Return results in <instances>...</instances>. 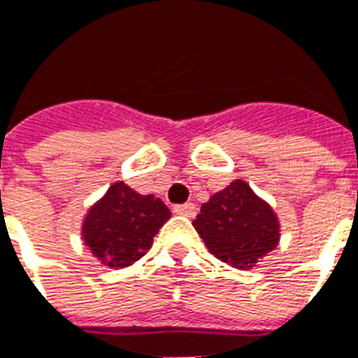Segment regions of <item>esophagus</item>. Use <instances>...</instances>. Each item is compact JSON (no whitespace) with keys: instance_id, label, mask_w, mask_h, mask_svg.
<instances>
[{"instance_id":"obj_1","label":"esophagus","mask_w":358,"mask_h":358,"mask_svg":"<svg viewBox=\"0 0 358 358\" xmlns=\"http://www.w3.org/2000/svg\"><path fill=\"white\" fill-rule=\"evenodd\" d=\"M196 205L194 203H182V205H176L173 207V213L176 215H179V217H188V218H192L196 217Z\"/></svg>"}]
</instances>
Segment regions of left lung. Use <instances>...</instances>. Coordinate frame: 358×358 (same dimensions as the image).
<instances>
[{"mask_svg": "<svg viewBox=\"0 0 358 358\" xmlns=\"http://www.w3.org/2000/svg\"><path fill=\"white\" fill-rule=\"evenodd\" d=\"M192 226L213 256L241 271L256 267L280 243L278 215L243 179L213 194Z\"/></svg>", "mask_w": 358, "mask_h": 358, "instance_id": "8db88e82", "label": "left lung"}]
</instances>
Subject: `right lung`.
Segmentation results:
<instances>
[{
	"label": "right lung",
	"mask_w": 358,
	"mask_h": 358,
	"mask_svg": "<svg viewBox=\"0 0 358 358\" xmlns=\"http://www.w3.org/2000/svg\"><path fill=\"white\" fill-rule=\"evenodd\" d=\"M170 217L171 210L160 198L143 196L115 181L87 209L80 235L101 265L124 268L148 254L153 237Z\"/></svg>",
	"instance_id": "obj_1"
}]
</instances>
